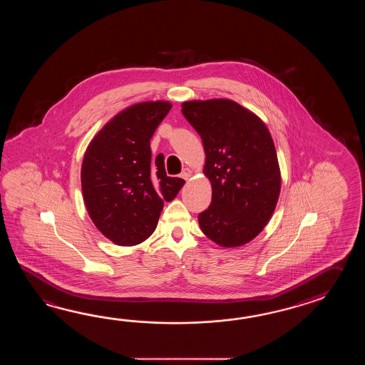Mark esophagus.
Listing matches in <instances>:
<instances>
[{
  "label": "esophagus",
  "instance_id": "1",
  "mask_svg": "<svg viewBox=\"0 0 365 365\" xmlns=\"http://www.w3.org/2000/svg\"><path fill=\"white\" fill-rule=\"evenodd\" d=\"M192 175H193V171H192V170H189V168H184L180 176H181L184 180H189L192 178Z\"/></svg>",
  "mask_w": 365,
  "mask_h": 365
}]
</instances>
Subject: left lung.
<instances>
[{"instance_id": "left-lung-1", "label": "left lung", "mask_w": 365, "mask_h": 365, "mask_svg": "<svg viewBox=\"0 0 365 365\" xmlns=\"http://www.w3.org/2000/svg\"><path fill=\"white\" fill-rule=\"evenodd\" d=\"M181 112L201 135L211 205L202 232L225 248L253 240L269 223L280 193L272 134L259 117L230 99L184 101Z\"/></svg>"}]
</instances>
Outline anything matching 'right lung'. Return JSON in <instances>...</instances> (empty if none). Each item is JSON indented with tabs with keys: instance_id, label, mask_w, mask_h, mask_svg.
I'll list each match as a JSON object with an SVG mask.
<instances>
[{
	"instance_id": "1",
	"label": "right lung",
	"mask_w": 365,
	"mask_h": 365,
	"mask_svg": "<svg viewBox=\"0 0 365 365\" xmlns=\"http://www.w3.org/2000/svg\"><path fill=\"white\" fill-rule=\"evenodd\" d=\"M171 108L164 101L133 104L87 146L81 170L86 209L116 245L132 247L150 237L164 201H172L185 184L167 176L163 154L151 160L150 140Z\"/></svg>"
}]
</instances>
